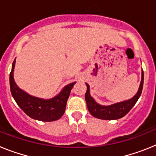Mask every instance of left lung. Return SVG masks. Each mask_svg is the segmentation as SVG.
<instances>
[{"label": "left lung", "instance_id": "8db88e82", "mask_svg": "<svg viewBox=\"0 0 156 156\" xmlns=\"http://www.w3.org/2000/svg\"><path fill=\"white\" fill-rule=\"evenodd\" d=\"M143 83H144V72L142 71L141 80L137 94L129 100L115 103L110 105H102L96 102L90 94V86L86 83L87 92L85 94V100H86L88 111L90 112V113L93 116L100 119L112 120V119H120L126 115L136 104L142 92Z\"/></svg>", "mask_w": 156, "mask_h": 156}]
</instances>
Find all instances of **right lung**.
I'll return each mask as SVG.
<instances>
[{
	"label": "right lung",
	"mask_w": 156,
	"mask_h": 156,
	"mask_svg": "<svg viewBox=\"0 0 156 156\" xmlns=\"http://www.w3.org/2000/svg\"><path fill=\"white\" fill-rule=\"evenodd\" d=\"M16 59L12 63L10 73V89L12 97L22 110L27 115L43 122H51L60 119L66 111V103L69 97L70 91L76 82L71 83L63 87L56 96L50 99L34 97L20 89L14 80V69Z\"/></svg>",
	"instance_id": "add662e5"
}]
</instances>
